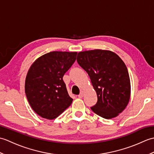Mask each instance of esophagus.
Returning <instances> with one entry per match:
<instances>
[{
    "label": "esophagus",
    "mask_w": 154,
    "mask_h": 154,
    "mask_svg": "<svg viewBox=\"0 0 154 154\" xmlns=\"http://www.w3.org/2000/svg\"><path fill=\"white\" fill-rule=\"evenodd\" d=\"M83 95H84V93L83 92V91H81V93H80L79 95H78V97H79V98H80V99H81V98H83Z\"/></svg>",
    "instance_id": "34e87169"
}]
</instances>
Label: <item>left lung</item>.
Wrapping results in <instances>:
<instances>
[{
    "mask_svg": "<svg viewBox=\"0 0 154 154\" xmlns=\"http://www.w3.org/2000/svg\"><path fill=\"white\" fill-rule=\"evenodd\" d=\"M77 63L89 75L98 100L91 108L106 119L119 116L128 104L131 87L127 67L121 58L109 50L81 51Z\"/></svg>",
    "mask_w": 154,
    "mask_h": 154,
    "instance_id": "8db88e82",
    "label": "left lung"
}]
</instances>
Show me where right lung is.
<instances>
[{
    "label": "right lung",
    "instance_id": "add662e5",
    "mask_svg": "<svg viewBox=\"0 0 154 154\" xmlns=\"http://www.w3.org/2000/svg\"><path fill=\"white\" fill-rule=\"evenodd\" d=\"M77 52L51 51L35 60L25 81V93L29 104L39 116L54 119L71 105L63 80L64 74L76 60Z\"/></svg>",
    "mask_w": 154,
    "mask_h": 154
}]
</instances>
